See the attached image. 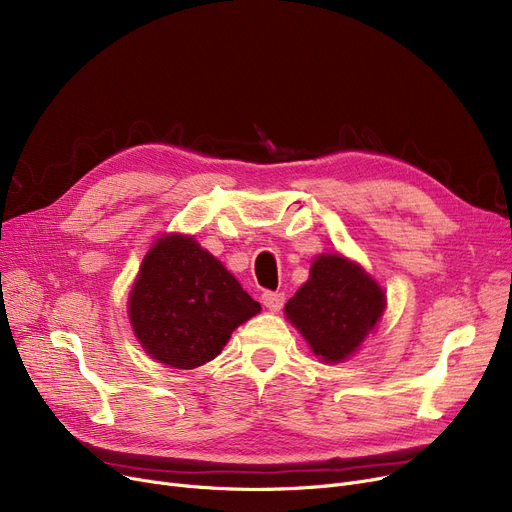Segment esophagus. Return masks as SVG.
<instances>
[{
  "label": "esophagus",
  "instance_id": "esophagus-1",
  "mask_svg": "<svg viewBox=\"0 0 512 512\" xmlns=\"http://www.w3.org/2000/svg\"><path fill=\"white\" fill-rule=\"evenodd\" d=\"M261 303L270 309V311H280L284 305V294L282 292H272V290H265L261 294Z\"/></svg>",
  "mask_w": 512,
  "mask_h": 512
}]
</instances>
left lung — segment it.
<instances>
[{
  "label": "left lung",
  "instance_id": "1",
  "mask_svg": "<svg viewBox=\"0 0 512 512\" xmlns=\"http://www.w3.org/2000/svg\"><path fill=\"white\" fill-rule=\"evenodd\" d=\"M386 299L359 265L340 255H321L311 276L284 311L324 361H344L375 326Z\"/></svg>",
  "mask_w": 512,
  "mask_h": 512
}]
</instances>
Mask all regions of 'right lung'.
<instances>
[{"label": "right lung", "instance_id": "add662e5", "mask_svg": "<svg viewBox=\"0 0 512 512\" xmlns=\"http://www.w3.org/2000/svg\"><path fill=\"white\" fill-rule=\"evenodd\" d=\"M261 305L193 238H159L130 292V321L149 357L195 369L220 355Z\"/></svg>", "mask_w": 512, "mask_h": 512}]
</instances>
